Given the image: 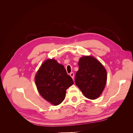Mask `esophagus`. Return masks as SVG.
<instances>
[{
    "label": "esophagus",
    "instance_id": "obj_1",
    "mask_svg": "<svg viewBox=\"0 0 133 133\" xmlns=\"http://www.w3.org/2000/svg\"><path fill=\"white\" fill-rule=\"evenodd\" d=\"M70 76H71V77L72 78V79H73L74 80V74L73 72H71V73H70Z\"/></svg>",
    "mask_w": 133,
    "mask_h": 133
}]
</instances>
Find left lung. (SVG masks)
<instances>
[{
  "label": "left lung",
  "instance_id": "8db88e82",
  "mask_svg": "<svg viewBox=\"0 0 133 133\" xmlns=\"http://www.w3.org/2000/svg\"><path fill=\"white\" fill-rule=\"evenodd\" d=\"M75 83L86 98H98L107 83V71L102 63L91 56L80 58Z\"/></svg>",
  "mask_w": 133,
  "mask_h": 133
}]
</instances>
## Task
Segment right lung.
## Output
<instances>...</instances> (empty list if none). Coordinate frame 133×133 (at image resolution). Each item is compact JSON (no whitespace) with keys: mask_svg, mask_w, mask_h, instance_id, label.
Returning <instances> with one entry per match:
<instances>
[{"mask_svg":"<svg viewBox=\"0 0 133 133\" xmlns=\"http://www.w3.org/2000/svg\"><path fill=\"white\" fill-rule=\"evenodd\" d=\"M35 82L39 94L54 105L63 101L66 89L74 84L64 66L54 59L42 64L35 75Z\"/></svg>","mask_w":133,"mask_h":133,"instance_id":"add662e5","label":"right lung"}]
</instances>
